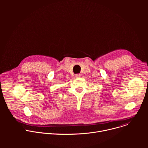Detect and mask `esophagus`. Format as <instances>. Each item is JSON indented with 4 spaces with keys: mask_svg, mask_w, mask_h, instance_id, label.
<instances>
[{
    "mask_svg": "<svg viewBox=\"0 0 148 148\" xmlns=\"http://www.w3.org/2000/svg\"><path fill=\"white\" fill-rule=\"evenodd\" d=\"M80 76H81V74H77L75 75V77H79Z\"/></svg>",
    "mask_w": 148,
    "mask_h": 148,
    "instance_id": "34e87169",
    "label": "esophagus"
}]
</instances>
